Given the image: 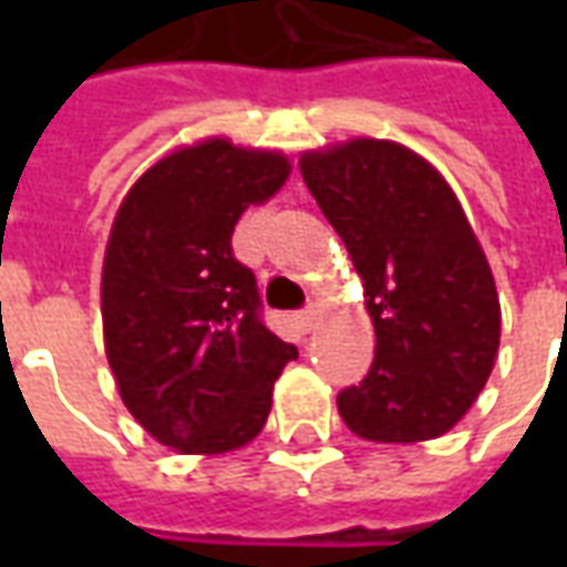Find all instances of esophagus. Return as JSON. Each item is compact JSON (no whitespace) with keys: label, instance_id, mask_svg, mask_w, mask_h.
Segmentation results:
<instances>
[{"label":"esophagus","instance_id":"34e87169","mask_svg":"<svg viewBox=\"0 0 567 567\" xmlns=\"http://www.w3.org/2000/svg\"><path fill=\"white\" fill-rule=\"evenodd\" d=\"M297 321H300V328H303V331H312V328H316V321H319V309L316 307H307L303 309V312H300V316H297Z\"/></svg>","mask_w":567,"mask_h":567}]
</instances>
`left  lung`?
<instances>
[{
	"instance_id": "8db88e82",
	"label": "left lung",
	"mask_w": 567,
	"mask_h": 567,
	"mask_svg": "<svg viewBox=\"0 0 567 567\" xmlns=\"http://www.w3.org/2000/svg\"><path fill=\"white\" fill-rule=\"evenodd\" d=\"M300 175L361 276L377 352L337 410L358 437L422 443L462 422L495 368V276L462 203L392 140L303 151Z\"/></svg>"
}]
</instances>
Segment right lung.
Instances as JSON below:
<instances>
[{"label": "right lung", "instance_id": "1", "mask_svg": "<svg viewBox=\"0 0 567 567\" xmlns=\"http://www.w3.org/2000/svg\"><path fill=\"white\" fill-rule=\"evenodd\" d=\"M282 151L224 136L163 154L117 206L103 260V337L117 392L151 437L221 455L267 425L297 349L260 321L255 276L230 236L288 182Z\"/></svg>", "mask_w": 567, "mask_h": 567}]
</instances>
